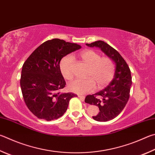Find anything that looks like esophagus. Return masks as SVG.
I'll use <instances>...</instances> for the list:
<instances>
[{
    "mask_svg": "<svg viewBox=\"0 0 155 155\" xmlns=\"http://www.w3.org/2000/svg\"><path fill=\"white\" fill-rule=\"evenodd\" d=\"M78 97H79V98H81V99L82 100H85V96H83V95H78Z\"/></svg>",
    "mask_w": 155,
    "mask_h": 155,
    "instance_id": "1",
    "label": "esophagus"
}]
</instances>
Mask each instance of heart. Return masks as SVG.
Listing matches in <instances>:
<instances>
[{"label": "heart", "instance_id": "b5f03b06", "mask_svg": "<svg viewBox=\"0 0 155 155\" xmlns=\"http://www.w3.org/2000/svg\"><path fill=\"white\" fill-rule=\"evenodd\" d=\"M82 60L89 66L86 79H75L68 85L70 91L78 94H85L92 91L96 84L97 88L101 89L112 79L114 73V64L110 58H101L99 53L91 49L84 50L80 53ZM74 58L71 55L64 57L60 63L61 74L67 80L73 77L72 66Z\"/></svg>", "mask_w": 155, "mask_h": 155}]
</instances>
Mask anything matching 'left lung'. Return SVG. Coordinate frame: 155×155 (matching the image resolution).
<instances>
[{"instance_id": "1", "label": "left lung", "mask_w": 155, "mask_h": 155, "mask_svg": "<svg viewBox=\"0 0 155 155\" xmlns=\"http://www.w3.org/2000/svg\"><path fill=\"white\" fill-rule=\"evenodd\" d=\"M86 45L100 48L115 65L114 78L109 85L96 94L87 95L85 100L86 103L99 108L98 114L93 119L108 121L117 117L128 102L132 84L130 69L120 53L105 42L97 41Z\"/></svg>"}]
</instances>
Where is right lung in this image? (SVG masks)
I'll list each match as a JSON object with an SVG mask.
<instances>
[{"label":"right lung","instance_id":"right-lung-1","mask_svg":"<svg viewBox=\"0 0 155 155\" xmlns=\"http://www.w3.org/2000/svg\"><path fill=\"white\" fill-rule=\"evenodd\" d=\"M79 45L59 38L45 41L25 61L21 70L20 86L24 102L38 119H58L65 113L73 93H61L66 81L60 63L64 56L81 49Z\"/></svg>","mask_w":155,"mask_h":155}]
</instances>
